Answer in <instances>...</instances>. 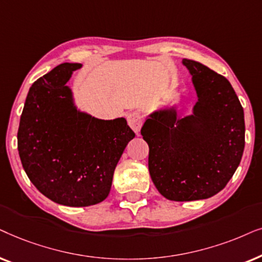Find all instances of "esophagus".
<instances>
[{"instance_id": "1", "label": "esophagus", "mask_w": 262, "mask_h": 262, "mask_svg": "<svg viewBox=\"0 0 262 262\" xmlns=\"http://www.w3.org/2000/svg\"><path fill=\"white\" fill-rule=\"evenodd\" d=\"M128 124L133 130L137 133V135L140 133V129L142 127V123H144V117L138 111H134V113H130L128 115Z\"/></svg>"}]
</instances>
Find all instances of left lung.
<instances>
[{"mask_svg":"<svg viewBox=\"0 0 262 262\" xmlns=\"http://www.w3.org/2000/svg\"><path fill=\"white\" fill-rule=\"evenodd\" d=\"M198 102L180 118L177 105L152 111L141 128L148 144L155 186L171 201H194L219 193L231 180L245 149V113L231 83L199 62L182 60Z\"/></svg>","mask_w":262,"mask_h":262,"instance_id":"8db88e82","label":"left lung"}]
</instances>
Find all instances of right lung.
I'll list each match as a JSON object with an SVG mask.
<instances>
[{
  "instance_id": "1",
  "label": "right lung",
  "mask_w": 262,
  "mask_h": 262,
  "mask_svg": "<svg viewBox=\"0 0 262 262\" xmlns=\"http://www.w3.org/2000/svg\"><path fill=\"white\" fill-rule=\"evenodd\" d=\"M81 67L62 63L34 81L17 130V151L31 182L71 207L105 200L118 160L135 137L124 117L100 120L78 109L67 82Z\"/></svg>"
}]
</instances>
